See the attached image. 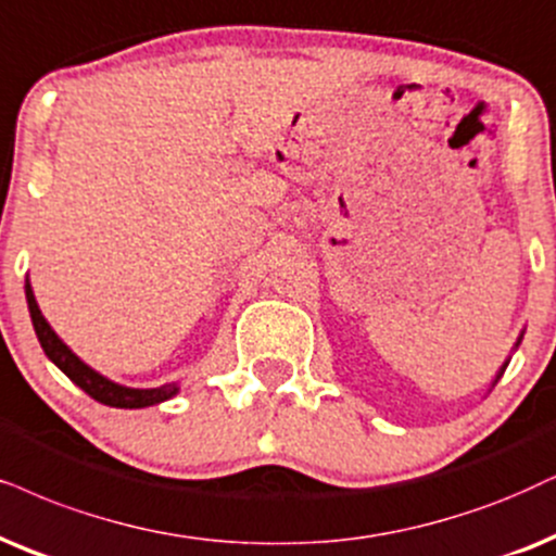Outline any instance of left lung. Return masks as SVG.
Returning a JSON list of instances; mask_svg holds the SVG:
<instances>
[{
  "mask_svg": "<svg viewBox=\"0 0 556 556\" xmlns=\"http://www.w3.org/2000/svg\"><path fill=\"white\" fill-rule=\"evenodd\" d=\"M505 367H508V364H505ZM505 367H503V369H501V375H503V371H505Z\"/></svg>",
  "mask_w": 556,
  "mask_h": 556,
  "instance_id": "1",
  "label": "left lung"
}]
</instances>
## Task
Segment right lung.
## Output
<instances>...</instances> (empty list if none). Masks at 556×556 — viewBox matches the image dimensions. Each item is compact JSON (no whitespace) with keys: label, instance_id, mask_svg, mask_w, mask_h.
Listing matches in <instances>:
<instances>
[{"label":"right lung","instance_id":"obj_1","mask_svg":"<svg viewBox=\"0 0 556 556\" xmlns=\"http://www.w3.org/2000/svg\"><path fill=\"white\" fill-rule=\"evenodd\" d=\"M25 298H27V307H30L35 336H38L40 346H43L48 359H51L63 375L72 379L74 384H79L89 397H94L97 403H104L110 407H146V405L164 403V400L177 395L179 390L177 384H164V388H153V390H132V388H123V384L110 382L108 377L97 375L94 369H89L87 364H84L79 356H76L74 351L53 333V328L48 326L43 313H40L38 302H35L30 282H25Z\"/></svg>","mask_w":556,"mask_h":556}]
</instances>
